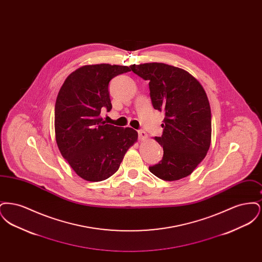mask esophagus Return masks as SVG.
Here are the masks:
<instances>
[{
    "mask_svg": "<svg viewBox=\"0 0 262 262\" xmlns=\"http://www.w3.org/2000/svg\"><path fill=\"white\" fill-rule=\"evenodd\" d=\"M138 138L139 140H145L147 138V134L144 132V130H139L138 132Z\"/></svg>",
    "mask_w": 262,
    "mask_h": 262,
    "instance_id": "esophagus-1",
    "label": "esophagus"
}]
</instances>
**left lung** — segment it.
<instances>
[{"instance_id": "left-lung-1", "label": "left lung", "mask_w": 262, "mask_h": 262, "mask_svg": "<svg viewBox=\"0 0 262 262\" xmlns=\"http://www.w3.org/2000/svg\"><path fill=\"white\" fill-rule=\"evenodd\" d=\"M136 75L149 81L155 110L165 113L163 159L149 171L164 181H178L191 174L211 143V110L200 81L187 71L163 62L130 66Z\"/></svg>"}]
</instances>
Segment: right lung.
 Segmentation results:
<instances>
[{
  "label": "right lung",
  "instance_id": "1",
  "mask_svg": "<svg viewBox=\"0 0 262 262\" xmlns=\"http://www.w3.org/2000/svg\"><path fill=\"white\" fill-rule=\"evenodd\" d=\"M130 72L126 66L88 64L69 75L55 105L58 148L76 174L89 182L115 174L125 152L137 141L132 127L108 125L101 110L112 109L108 85L113 77Z\"/></svg>",
  "mask_w": 262,
  "mask_h": 262
}]
</instances>
